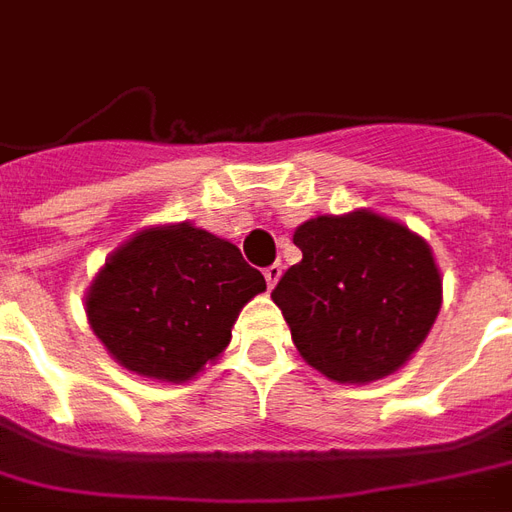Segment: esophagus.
Instances as JSON below:
<instances>
[{"label":"esophagus","mask_w":512,"mask_h":512,"mask_svg":"<svg viewBox=\"0 0 512 512\" xmlns=\"http://www.w3.org/2000/svg\"><path fill=\"white\" fill-rule=\"evenodd\" d=\"M263 276H266L268 290H274V285L279 282V276H282V263H274V266H268L266 271H263Z\"/></svg>","instance_id":"esophagus-1"}]
</instances>
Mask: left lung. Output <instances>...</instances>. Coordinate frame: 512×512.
Masks as SVG:
<instances>
[{"label": "left lung", "mask_w": 512, "mask_h": 512, "mask_svg": "<svg viewBox=\"0 0 512 512\" xmlns=\"http://www.w3.org/2000/svg\"><path fill=\"white\" fill-rule=\"evenodd\" d=\"M293 241L304 260L271 298L306 363L339 382H372L404 366L442 304L429 244L372 211L309 219Z\"/></svg>", "instance_id": "8db88e82"}]
</instances>
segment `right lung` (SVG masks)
Returning <instances> with one entry per match:
<instances>
[{
  "label": "right lung",
  "mask_w": 512,
  "mask_h": 512,
  "mask_svg": "<svg viewBox=\"0 0 512 512\" xmlns=\"http://www.w3.org/2000/svg\"><path fill=\"white\" fill-rule=\"evenodd\" d=\"M263 290L266 279L238 246L184 222L116 249L86 295V314L124 369L184 382L225 350L241 306Z\"/></svg>",
  "instance_id": "right-lung-1"
}]
</instances>
